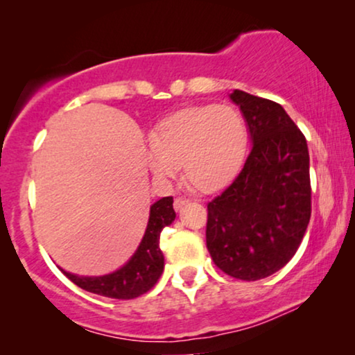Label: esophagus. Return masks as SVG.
Wrapping results in <instances>:
<instances>
[{"label":"esophagus","mask_w":355,"mask_h":355,"mask_svg":"<svg viewBox=\"0 0 355 355\" xmlns=\"http://www.w3.org/2000/svg\"><path fill=\"white\" fill-rule=\"evenodd\" d=\"M187 202H189V200H186V198H184V197H176V198H174V203H173L174 210H176V211H181L182 208L187 205Z\"/></svg>","instance_id":"esophagus-1"}]
</instances>
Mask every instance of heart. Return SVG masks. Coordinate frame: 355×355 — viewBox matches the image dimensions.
<instances>
[{"label":"heart","instance_id":"obj_1","mask_svg":"<svg viewBox=\"0 0 355 355\" xmlns=\"http://www.w3.org/2000/svg\"><path fill=\"white\" fill-rule=\"evenodd\" d=\"M247 148L242 114L226 103L196 106L163 121L144 147V159L158 181L184 166L186 179L200 191H215L237 173Z\"/></svg>","mask_w":355,"mask_h":355}]
</instances>
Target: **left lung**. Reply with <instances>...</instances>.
Wrapping results in <instances>:
<instances>
[{"label": "left lung", "instance_id": "8db88e82", "mask_svg": "<svg viewBox=\"0 0 355 355\" xmlns=\"http://www.w3.org/2000/svg\"><path fill=\"white\" fill-rule=\"evenodd\" d=\"M239 106L252 148L241 173L208 203L207 249L232 278L276 273L297 252L310 220L309 148L283 106L242 90Z\"/></svg>", "mask_w": 355, "mask_h": 355}]
</instances>
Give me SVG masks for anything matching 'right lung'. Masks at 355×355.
I'll return each mask as SVG.
<instances>
[{"instance_id": "right-lung-1", "label": "right lung", "mask_w": 355, "mask_h": 355, "mask_svg": "<svg viewBox=\"0 0 355 355\" xmlns=\"http://www.w3.org/2000/svg\"><path fill=\"white\" fill-rule=\"evenodd\" d=\"M176 218L173 197L159 198L150 207L148 223L144 237L132 257L108 275L79 276L62 270L67 278L89 293L111 299H134L147 293L157 283L164 268V257L159 249V234L163 227L171 225Z\"/></svg>"}]
</instances>
